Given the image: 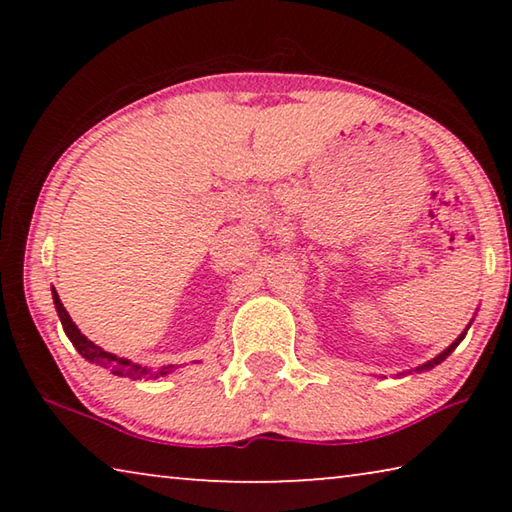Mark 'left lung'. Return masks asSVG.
Listing matches in <instances>:
<instances>
[{"label":"left lung","mask_w":512,"mask_h":512,"mask_svg":"<svg viewBox=\"0 0 512 512\" xmlns=\"http://www.w3.org/2000/svg\"><path fill=\"white\" fill-rule=\"evenodd\" d=\"M474 320V318H472ZM472 320H470V325H472ZM470 325H467L465 329H463V332L461 334H458V339L452 343V345H449V348H445L443 352H440V354H436V357H433L431 361H427V363H422V366H418V368H413V370H409V372H400V375H397V377H404V375H411V372H424V370H431V368H436L438 366V363H443L447 357H449V354H452L456 348H458V343H461L463 339H465V334H467V329H470Z\"/></svg>","instance_id":"obj_1"}]
</instances>
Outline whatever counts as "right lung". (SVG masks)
<instances>
[{"label": "right lung", "instance_id": "1", "mask_svg": "<svg viewBox=\"0 0 512 512\" xmlns=\"http://www.w3.org/2000/svg\"><path fill=\"white\" fill-rule=\"evenodd\" d=\"M51 296H54V305H56L60 323H63L67 339L72 341V345H74L76 350H79V354H81L85 361L94 363V366L106 368V370L112 372V375H117V377H131V379L164 377V375H169V372H173V368H178V366H164L160 370H153V368L140 366V363H133L131 359H124V357H117V354H112V352H106L103 348H99L97 343H92L88 336L81 334V329L74 325V320L69 318L67 309L63 307V302H60L56 289H51Z\"/></svg>", "mask_w": 512, "mask_h": 512}]
</instances>
